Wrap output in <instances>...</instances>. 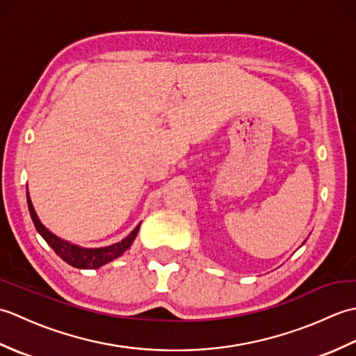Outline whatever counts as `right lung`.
<instances>
[{
    "label": "right lung",
    "instance_id": "add662e5",
    "mask_svg": "<svg viewBox=\"0 0 356 356\" xmlns=\"http://www.w3.org/2000/svg\"><path fill=\"white\" fill-rule=\"evenodd\" d=\"M27 205H29L30 217H32L35 228L38 232L41 234V237L47 241V245L59 257H61L65 263H69L70 266L78 268V269H96V268H101V266H104V264H107L115 259H118V257L122 255L127 249L131 246V243L134 241L136 236H138V231L140 228V223H139L122 241H119V243H115L111 246L95 248V249L81 248L76 245H72L65 240H61L59 237H56L55 234H51L47 228H45L35 213V208L32 205V200H30V197H29V193H27Z\"/></svg>",
    "mask_w": 356,
    "mask_h": 356
}]
</instances>
